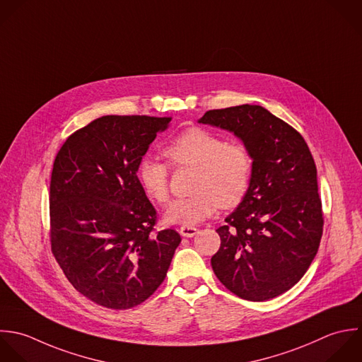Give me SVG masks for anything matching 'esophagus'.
I'll use <instances>...</instances> for the list:
<instances>
[{
	"label": "esophagus",
	"mask_w": 362,
	"mask_h": 362,
	"mask_svg": "<svg viewBox=\"0 0 362 362\" xmlns=\"http://www.w3.org/2000/svg\"><path fill=\"white\" fill-rule=\"evenodd\" d=\"M179 233L183 235V237H194L197 233H199V228L193 227V226H183L179 228Z\"/></svg>",
	"instance_id": "34e87169"
}]
</instances>
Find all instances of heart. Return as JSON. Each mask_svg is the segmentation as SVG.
<instances>
[{"label":"heart","instance_id":"b5f03b06","mask_svg":"<svg viewBox=\"0 0 362 362\" xmlns=\"http://www.w3.org/2000/svg\"><path fill=\"white\" fill-rule=\"evenodd\" d=\"M169 163L194 168V193L177 199L166 213L172 223L197 224L210 217L220 206L230 209L245 197L252 176V155L243 142H227L218 134L203 128H189L175 136L163 149ZM136 176L144 192L158 204L170 197L169 166L152 156L138 162Z\"/></svg>","mask_w":362,"mask_h":362}]
</instances>
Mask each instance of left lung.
<instances>
[{
	"instance_id": "1",
	"label": "left lung",
	"mask_w": 362,
	"mask_h": 362,
	"mask_svg": "<svg viewBox=\"0 0 362 362\" xmlns=\"http://www.w3.org/2000/svg\"><path fill=\"white\" fill-rule=\"evenodd\" d=\"M199 122L233 131L254 160L244 200L217 228L213 271L241 299H274L302 279L323 235L312 152L300 132L261 105L209 110Z\"/></svg>"
}]
</instances>
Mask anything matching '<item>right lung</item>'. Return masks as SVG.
Returning a JSON list of instances; mask_svg holds the SVG:
<instances>
[{
    "label": "right lung",
    "mask_w": 362,
    "mask_h": 362,
    "mask_svg": "<svg viewBox=\"0 0 362 362\" xmlns=\"http://www.w3.org/2000/svg\"><path fill=\"white\" fill-rule=\"evenodd\" d=\"M172 117L104 115L59 149L49 194L52 254L73 288L114 310L135 308L165 281L180 235L158 231L138 162Z\"/></svg>",
    "instance_id": "right-lung-1"
}]
</instances>
